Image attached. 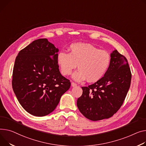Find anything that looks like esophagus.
<instances>
[{
  "label": "esophagus",
  "instance_id": "34e87169",
  "mask_svg": "<svg viewBox=\"0 0 146 146\" xmlns=\"http://www.w3.org/2000/svg\"><path fill=\"white\" fill-rule=\"evenodd\" d=\"M71 84H72V87H75V86H76L77 85V84L76 83H74V82H72Z\"/></svg>",
  "mask_w": 146,
  "mask_h": 146
}]
</instances>
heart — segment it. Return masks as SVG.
<instances>
[{"label": "heart", "mask_w": 146, "mask_h": 146, "mask_svg": "<svg viewBox=\"0 0 146 146\" xmlns=\"http://www.w3.org/2000/svg\"><path fill=\"white\" fill-rule=\"evenodd\" d=\"M57 63L64 76L71 74L77 65L79 70L73 74V79L79 82L86 79L92 83L101 79L108 71L111 56L90 44L75 43L70 45L69 53L60 52L58 54Z\"/></svg>", "instance_id": "heart-1"}]
</instances>
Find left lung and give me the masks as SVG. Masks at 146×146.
Listing matches in <instances>:
<instances>
[{
    "label": "left lung",
    "mask_w": 146,
    "mask_h": 146,
    "mask_svg": "<svg viewBox=\"0 0 146 146\" xmlns=\"http://www.w3.org/2000/svg\"><path fill=\"white\" fill-rule=\"evenodd\" d=\"M131 80L127 59L115 50L111 53L109 69L102 78L88 87H82L83 94L77 99V108L85 117L92 121L112 117L122 106Z\"/></svg>",
    "instance_id": "8db88e82"
}]
</instances>
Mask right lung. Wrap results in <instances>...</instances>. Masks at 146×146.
<instances>
[{"instance_id": "1", "label": "right lung", "mask_w": 146, "mask_h": 146, "mask_svg": "<svg viewBox=\"0 0 146 146\" xmlns=\"http://www.w3.org/2000/svg\"><path fill=\"white\" fill-rule=\"evenodd\" d=\"M59 51L46 38L36 40L17 56L12 87L23 108L35 116L46 115L59 104L71 83L60 73Z\"/></svg>"}]
</instances>
